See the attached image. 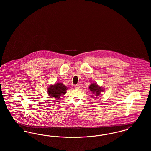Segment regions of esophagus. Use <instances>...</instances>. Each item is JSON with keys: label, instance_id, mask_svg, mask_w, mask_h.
<instances>
[{"label": "esophagus", "instance_id": "34e87169", "mask_svg": "<svg viewBox=\"0 0 151 151\" xmlns=\"http://www.w3.org/2000/svg\"><path fill=\"white\" fill-rule=\"evenodd\" d=\"M74 87H75V89H79L80 86H79V85L76 84V85H75V86H74Z\"/></svg>", "mask_w": 151, "mask_h": 151}]
</instances>
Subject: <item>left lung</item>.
Segmentation results:
<instances>
[{
	"label": "left lung",
	"mask_w": 151,
	"mask_h": 151,
	"mask_svg": "<svg viewBox=\"0 0 151 151\" xmlns=\"http://www.w3.org/2000/svg\"><path fill=\"white\" fill-rule=\"evenodd\" d=\"M89 89L92 93L95 95L96 97L100 96L101 92H102L104 90L101 86H99L96 83H92L89 86Z\"/></svg>",
	"instance_id": "obj_1"
}]
</instances>
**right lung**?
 <instances>
[{
	"instance_id": "right-lung-1",
	"label": "right lung",
	"mask_w": 151,
	"mask_h": 151,
	"mask_svg": "<svg viewBox=\"0 0 151 151\" xmlns=\"http://www.w3.org/2000/svg\"><path fill=\"white\" fill-rule=\"evenodd\" d=\"M67 89H68V88L63 85V84L62 83H57L48 87L47 93L51 98H54L57 100L62 95H65Z\"/></svg>"
}]
</instances>
